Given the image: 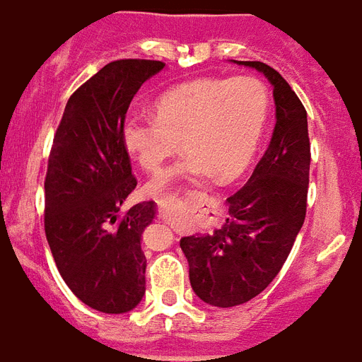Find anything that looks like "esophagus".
Returning <instances> with one entry per match:
<instances>
[{
    "label": "esophagus",
    "instance_id": "esophagus-1",
    "mask_svg": "<svg viewBox=\"0 0 362 362\" xmlns=\"http://www.w3.org/2000/svg\"><path fill=\"white\" fill-rule=\"evenodd\" d=\"M158 208H160L161 217H171L173 211L178 208V202H175L173 199H160L158 201Z\"/></svg>",
    "mask_w": 362,
    "mask_h": 362
}]
</instances>
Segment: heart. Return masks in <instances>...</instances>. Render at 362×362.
Wrapping results in <instances>:
<instances>
[{
	"label": "heart",
	"mask_w": 362,
	"mask_h": 362,
	"mask_svg": "<svg viewBox=\"0 0 362 362\" xmlns=\"http://www.w3.org/2000/svg\"><path fill=\"white\" fill-rule=\"evenodd\" d=\"M156 115L132 111L122 122V143L145 171H156L182 148L184 158L148 182V193L165 197L180 180L214 175L228 180L247 167L269 111L260 79L199 78L165 90Z\"/></svg>",
	"instance_id": "b5f03b06"
}]
</instances>
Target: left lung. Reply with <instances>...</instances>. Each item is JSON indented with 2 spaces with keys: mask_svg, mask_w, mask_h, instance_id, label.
Returning a JSON list of instances; mask_svg holds the SVG:
<instances>
[{
  "mask_svg": "<svg viewBox=\"0 0 362 362\" xmlns=\"http://www.w3.org/2000/svg\"><path fill=\"white\" fill-rule=\"evenodd\" d=\"M262 72L273 87L275 128L247 184L227 199L228 217L211 234L180 240L193 292L211 307H236L277 277L307 214L310 141L307 111L277 70L236 61Z\"/></svg>",
  "mask_w": 362,
  "mask_h": 362,
  "instance_id": "8db88e82",
  "label": "left lung"
}]
</instances>
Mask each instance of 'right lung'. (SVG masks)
<instances>
[{
    "mask_svg": "<svg viewBox=\"0 0 362 362\" xmlns=\"http://www.w3.org/2000/svg\"><path fill=\"white\" fill-rule=\"evenodd\" d=\"M165 63L120 59L87 79L64 107L44 180V230L61 277L79 301L105 314L130 313L145 296L141 234L152 201L120 216L137 186L122 143L132 98Z\"/></svg>",
    "mask_w": 362,
    "mask_h": 362,
    "instance_id": "right-lung-1",
    "label": "right lung"
}]
</instances>
